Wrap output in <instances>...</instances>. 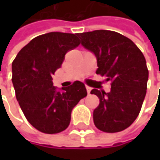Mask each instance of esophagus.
<instances>
[{
    "mask_svg": "<svg viewBox=\"0 0 160 160\" xmlns=\"http://www.w3.org/2000/svg\"><path fill=\"white\" fill-rule=\"evenodd\" d=\"M86 90H87V92H88V93H90V92H91V91H92V88H91L90 86H86Z\"/></svg>",
    "mask_w": 160,
    "mask_h": 160,
    "instance_id": "34e87169",
    "label": "esophagus"
}]
</instances>
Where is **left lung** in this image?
Listing matches in <instances>:
<instances>
[{"instance_id":"1","label":"left lung","mask_w":160,"mask_h":160,"mask_svg":"<svg viewBox=\"0 0 160 160\" xmlns=\"http://www.w3.org/2000/svg\"><path fill=\"white\" fill-rule=\"evenodd\" d=\"M81 44L97 58L96 74L111 81L109 92L92 89L99 98L93 122L105 132H118L138 117L147 89L148 69L143 52L129 38L111 30L80 33Z\"/></svg>"}]
</instances>
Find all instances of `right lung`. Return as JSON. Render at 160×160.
I'll use <instances>...</instances> for the list:
<instances>
[{
    "mask_svg": "<svg viewBox=\"0 0 160 160\" xmlns=\"http://www.w3.org/2000/svg\"><path fill=\"white\" fill-rule=\"evenodd\" d=\"M80 43L78 33L42 34L21 49L13 61L12 81L18 104L28 121L43 133L65 131L73 108L87 95L81 81H74L62 92H57L52 81L66 53Z\"/></svg>",
    "mask_w": 160,
    "mask_h": 160,
    "instance_id": "1",
    "label": "right lung"
}]
</instances>
